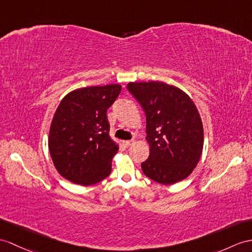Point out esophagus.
I'll return each instance as SVG.
<instances>
[{
    "label": "esophagus",
    "mask_w": 252,
    "mask_h": 252,
    "mask_svg": "<svg viewBox=\"0 0 252 252\" xmlns=\"http://www.w3.org/2000/svg\"><path fill=\"white\" fill-rule=\"evenodd\" d=\"M133 142H134L133 140H127V141H123V144H124L125 146H129V145H131Z\"/></svg>",
    "instance_id": "esophagus-1"
}]
</instances>
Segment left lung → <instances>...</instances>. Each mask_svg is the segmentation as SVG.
Here are the masks:
<instances>
[{"instance_id": "8db88e82", "label": "left lung", "mask_w": 252, "mask_h": 252, "mask_svg": "<svg viewBox=\"0 0 252 252\" xmlns=\"http://www.w3.org/2000/svg\"><path fill=\"white\" fill-rule=\"evenodd\" d=\"M127 89L146 115L150 156L143 173L163 185L188 177L203 150V125L194 102L181 89L160 81L129 82Z\"/></svg>"}]
</instances>
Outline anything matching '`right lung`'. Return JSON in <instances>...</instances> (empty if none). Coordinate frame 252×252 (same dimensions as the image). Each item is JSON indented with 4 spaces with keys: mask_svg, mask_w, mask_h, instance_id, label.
Here are the masks:
<instances>
[{
    "mask_svg": "<svg viewBox=\"0 0 252 252\" xmlns=\"http://www.w3.org/2000/svg\"><path fill=\"white\" fill-rule=\"evenodd\" d=\"M120 84L70 92L54 113L48 146L55 169L64 179L94 185L111 173L119 145L110 138L107 110L121 93Z\"/></svg>",
    "mask_w": 252,
    "mask_h": 252,
    "instance_id": "obj_1",
    "label": "right lung"
}]
</instances>
